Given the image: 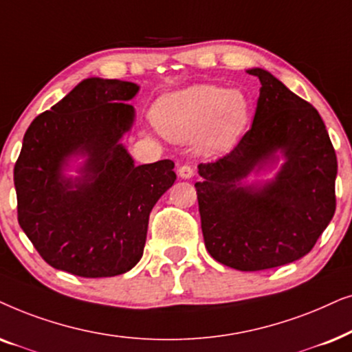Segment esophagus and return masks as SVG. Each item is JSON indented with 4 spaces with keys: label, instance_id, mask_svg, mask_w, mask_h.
<instances>
[{
    "label": "esophagus",
    "instance_id": "obj_1",
    "mask_svg": "<svg viewBox=\"0 0 352 352\" xmlns=\"http://www.w3.org/2000/svg\"><path fill=\"white\" fill-rule=\"evenodd\" d=\"M195 175V167L190 166V164H184V166L179 167V177L182 179H191Z\"/></svg>",
    "mask_w": 352,
    "mask_h": 352
}]
</instances>
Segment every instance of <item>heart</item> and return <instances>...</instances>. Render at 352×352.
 <instances>
[{
    "instance_id": "b5f03b06",
    "label": "heart",
    "mask_w": 352,
    "mask_h": 352,
    "mask_svg": "<svg viewBox=\"0 0 352 352\" xmlns=\"http://www.w3.org/2000/svg\"><path fill=\"white\" fill-rule=\"evenodd\" d=\"M250 116L251 104L245 93L215 85H195L170 93L154 109V120L164 135L179 142L201 135L209 149H222L235 142Z\"/></svg>"
}]
</instances>
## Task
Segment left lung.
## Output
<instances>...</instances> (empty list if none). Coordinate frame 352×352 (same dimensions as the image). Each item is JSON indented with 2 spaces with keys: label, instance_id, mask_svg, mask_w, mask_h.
<instances>
[{
  "label": "left lung",
  "instance_id": "8db88e82",
  "mask_svg": "<svg viewBox=\"0 0 352 352\" xmlns=\"http://www.w3.org/2000/svg\"><path fill=\"white\" fill-rule=\"evenodd\" d=\"M252 127L230 153L199 164L198 195L206 250L220 264L265 270L306 256L336 209L335 148L316 107L262 69ZM283 148L287 162L259 190L237 182Z\"/></svg>",
  "mask_w": 352,
  "mask_h": 352
}]
</instances>
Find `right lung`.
Listing matches in <instances>:
<instances>
[{"instance_id": "add662e5", "label": "right lung", "mask_w": 352, "mask_h": 352, "mask_svg": "<svg viewBox=\"0 0 352 352\" xmlns=\"http://www.w3.org/2000/svg\"><path fill=\"white\" fill-rule=\"evenodd\" d=\"M137 91L130 82L87 78L23 135L14 166L17 220L54 269L114 277L142 259L149 212L177 175L170 159L135 166L119 143L133 122L127 101ZM75 152L89 154L87 179L78 184L60 177Z\"/></svg>"}]
</instances>
